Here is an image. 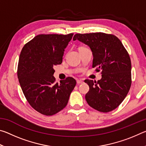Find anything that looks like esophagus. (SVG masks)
I'll list each match as a JSON object with an SVG mask.
<instances>
[{"instance_id":"34e87169","label":"esophagus","mask_w":146,"mask_h":146,"mask_svg":"<svg viewBox=\"0 0 146 146\" xmlns=\"http://www.w3.org/2000/svg\"><path fill=\"white\" fill-rule=\"evenodd\" d=\"M76 82H77L78 84H82L84 82V81L82 80H77Z\"/></svg>"}]
</instances>
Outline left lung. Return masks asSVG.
<instances>
[{"label": "left lung", "instance_id": "obj_1", "mask_svg": "<svg viewBox=\"0 0 146 146\" xmlns=\"http://www.w3.org/2000/svg\"><path fill=\"white\" fill-rule=\"evenodd\" d=\"M90 47L92 51L93 68L102 71V78L97 82L86 80L90 86L86 100L91 108L98 111H111L126 97L131 85V62L126 49L117 36L104 33L74 35Z\"/></svg>", "mask_w": 146, "mask_h": 146}]
</instances>
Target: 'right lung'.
I'll return each instance as SVG.
<instances>
[{
  "label": "right lung",
  "mask_w": 146,
  "mask_h": 146,
  "mask_svg": "<svg viewBox=\"0 0 146 146\" xmlns=\"http://www.w3.org/2000/svg\"><path fill=\"white\" fill-rule=\"evenodd\" d=\"M73 35H38L21 51L17 70L20 85L30 106L42 115H53L63 110L76 84L72 77L56 82L53 76V66L62 63Z\"/></svg>",
  "instance_id": "1"
}]
</instances>
